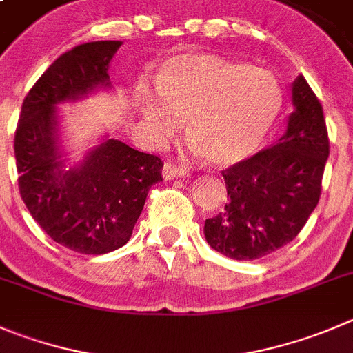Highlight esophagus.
Returning <instances> with one entry per match:
<instances>
[{
  "mask_svg": "<svg viewBox=\"0 0 353 353\" xmlns=\"http://www.w3.org/2000/svg\"><path fill=\"white\" fill-rule=\"evenodd\" d=\"M186 176V169H183L177 163H172V161H165L163 163V177L165 179H174V177H183Z\"/></svg>",
  "mask_w": 353,
  "mask_h": 353,
  "instance_id": "esophagus-1",
  "label": "esophagus"
}]
</instances>
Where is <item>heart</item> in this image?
<instances>
[{
	"mask_svg": "<svg viewBox=\"0 0 353 353\" xmlns=\"http://www.w3.org/2000/svg\"><path fill=\"white\" fill-rule=\"evenodd\" d=\"M154 91L139 83L134 92V106L151 139L163 144L186 120L192 148L216 165L251 157L284 102L273 72L195 52L161 62Z\"/></svg>",
	"mask_w": 353,
	"mask_h": 353,
	"instance_id": "heart-1",
	"label": "heart"
}]
</instances>
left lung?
I'll return each mask as SVG.
<instances>
[{
    "label": "left lung",
    "instance_id": "left-lung-1",
    "mask_svg": "<svg viewBox=\"0 0 353 353\" xmlns=\"http://www.w3.org/2000/svg\"><path fill=\"white\" fill-rule=\"evenodd\" d=\"M292 104L275 146L223 170L228 202L205 219L203 233L228 258L252 261L288 245L317 207L329 137L321 101L303 77L292 83Z\"/></svg>",
    "mask_w": 353,
    "mask_h": 353
}]
</instances>
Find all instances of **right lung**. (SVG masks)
<instances>
[{"label": "right lung", "instance_id": "obj_1", "mask_svg": "<svg viewBox=\"0 0 353 353\" xmlns=\"http://www.w3.org/2000/svg\"><path fill=\"white\" fill-rule=\"evenodd\" d=\"M120 41H92L62 54L22 102L13 150L19 192L50 239L81 254L125 245L148 192L161 181L163 161L117 139L87 154L80 167L61 169L55 104L110 85V61Z\"/></svg>", "mask_w": 353, "mask_h": 353}]
</instances>
